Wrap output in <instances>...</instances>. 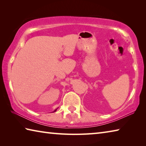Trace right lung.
<instances>
[{"label": "right lung", "instance_id": "add662e5", "mask_svg": "<svg viewBox=\"0 0 146 146\" xmlns=\"http://www.w3.org/2000/svg\"><path fill=\"white\" fill-rule=\"evenodd\" d=\"M56 111V110H55V111Z\"/></svg>", "mask_w": 146, "mask_h": 146}]
</instances>
